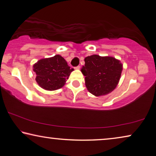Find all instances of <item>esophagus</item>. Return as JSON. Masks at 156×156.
Returning <instances> with one entry per match:
<instances>
[{"instance_id":"esophagus-1","label":"esophagus","mask_w":156,"mask_h":156,"mask_svg":"<svg viewBox=\"0 0 156 156\" xmlns=\"http://www.w3.org/2000/svg\"><path fill=\"white\" fill-rule=\"evenodd\" d=\"M80 66H79L75 67V69H80Z\"/></svg>"}]
</instances>
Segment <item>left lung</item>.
I'll use <instances>...</instances> for the list:
<instances>
[{
	"label": "left lung",
	"instance_id": "1",
	"mask_svg": "<svg viewBox=\"0 0 156 156\" xmlns=\"http://www.w3.org/2000/svg\"><path fill=\"white\" fill-rule=\"evenodd\" d=\"M81 72L85 76L87 90L95 96H101L112 92L119 82L123 65L112 56L97 55L87 56Z\"/></svg>",
	"mask_w": 156,
	"mask_h": 156
}]
</instances>
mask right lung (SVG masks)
<instances>
[{
  "instance_id": "obj_1",
  "label": "right lung",
  "mask_w": 156,
  "mask_h": 156,
  "mask_svg": "<svg viewBox=\"0 0 156 156\" xmlns=\"http://www.w3.org/2000/svg\"><path fill=\"white\" fill-rule=\"evenodd\" d=\"M33 71L39 87L47 90H55L65 85L73 69H70L64 58L56 55L39 60L33 65Z\"/></svg>"
}]
</instances>
